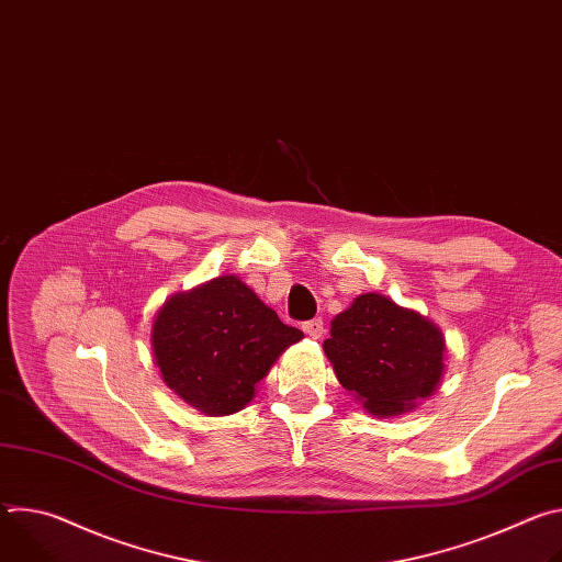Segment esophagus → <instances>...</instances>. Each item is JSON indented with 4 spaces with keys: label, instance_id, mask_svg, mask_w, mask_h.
<instances>
[{
    "label": "esophagus",
    "instance_id": "esophagus-1",
    "mask_svg": "<svg viewBox=\"0 0 562 562\" xmlns=\"http://www.w3.org/2000/svg\"><path fill=\"white\" fill-rule=\"evenodd\" d=\"M302 329H304V334H306L308 338H313V340L323 338V334H325V323H323V317H313V319H308V323H304V325H302Z\"/></svg>",
    "mask_w": 562,
    "mask_h": 562
}]
</instances>
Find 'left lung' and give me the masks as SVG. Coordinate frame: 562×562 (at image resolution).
<instances>
[{
  "instance_id": "left-lung-1",
  "label": "left lung",
  "mask_w": 562,
  "mask_h": 562,
  "mask_svg": "<svg viewBox=\"0 0 562 562\" xmlns=\"http://www.w3.org/2000/svg\"><path fill=\"white\" fill-rule=\"evenodd\" d=\"M325 353L367 414H409L438 389L447 342L436 323L382 293H362L331 319Z\"/></svg>"
}]
</instances>
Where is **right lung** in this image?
I'll return each instance as SVG.
<instances>
[{"instance_id":"1","label":"right lung","mask_w":562,"mask_h":562,"mask_svg":"<svg viewBox=\"0 0 562 562\" xmlns=\"http://www.w3.org/2000/svg\"><path fill=\"white\" fill-rule=\"evenodd\" d=\"M302 338L237 276L171 295L150 327L153 358L167 386L215 418L245 409L258 382Z\"/></svg>"}]
</instances>
